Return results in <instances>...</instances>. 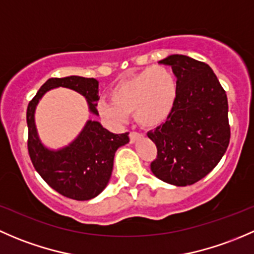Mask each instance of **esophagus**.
Wrapping results in <instances>:
<instances>
[{
    "label": "esophagus",
    "mask_w": 254,
    "mask_h": 254,
    "mask_svg": "<svg viewBox=\"0 0 254 254\" xmlns=\"http://www.w3.org/2000/svg\"><path fill=\"white\" fill-rule=\"evenodd\" d=\"M128 137H129V142L130 143H134L135 140H137L138 138L140 137V134H139V133H137V132H129Z\"/></svg>",
    "instance_id": "1"
}]
</instances>
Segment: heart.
Masks as SVG:
<instances>
[{
	"mask_svg": "<svg viewBox=\"0 0 254 254\" xmlns=\"http://www.w3.org/2000/svg\"><path fill=\"white\" fill-rule=\"evenodd\" d=\"M177 98L176 77L167 67H149L115 85L110 93L111 103H101V116L122 122L133 114L143 127L163 124L174 110Z\"/></svg>",
	"mask_w": 254,
	"mask_h": 254,
	"instance_id": "b5f03b06",
	"label": "heart"
}]
</instances>
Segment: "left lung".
<instances>
[{
	"label": "left lung",
	"instance_id": "8db88e82",
	"mask_svg": "<svg viewBox=\"0 0 254 254\" xmlns=\"http://www.w3.org/2000/svg\"><path fill=\"white\" fill-rule=\"evenodd\" d=\"M177 77V98L165 124L148 132L155 143L151 172L175 186L193 185L214 169L230 143L226 91L213 69L185 55L159 61Z\"/></svg>",
	"mask_w": 254,
	"mask_h": 254
}]
</instances>
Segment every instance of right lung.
Returning <instances> with one entry per match:
<instances>
[{
  "label": "right lung",
  "mask_w": 254,
  "mask_h": 254,
  "mask_svg": "<svg viewBox=\"0 0 254 254\" xmlns=\"http://www.w3.org/2000/svg\"><path fill=\"white\" fill-rule=\"evenodd\" d=\"M98 80L70 75L50 78L27 109L28 153L36 171L56 192L74 200H89L103 192L111 177L114 156L117 149L129 142L128 132L115 134L96 121H88L77 139L57 151L46 149L40 143L34 124V111L41 96L52 88L73 89L85 96L89 109L98 115L96 103Z\"/></svg>",
  "instance_id": "right-lung-1"
}]
</instances>
